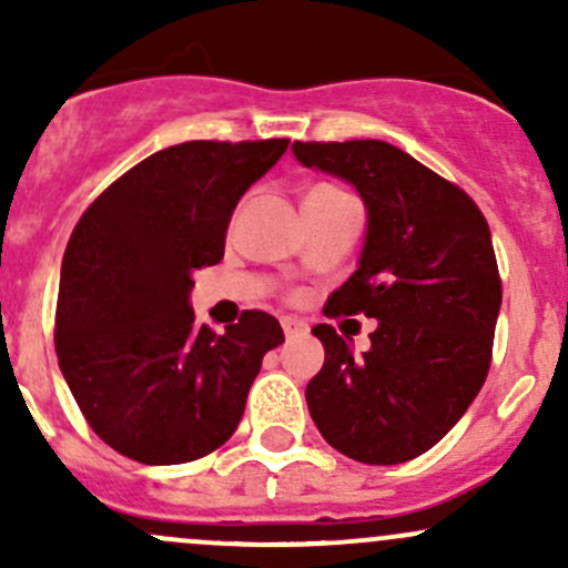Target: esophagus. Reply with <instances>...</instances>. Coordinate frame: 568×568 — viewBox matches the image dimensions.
Masks as SVG:
<instances>
[{
  "label": "esophagus",
  "mask_w": 568,
  "mask_h": 568,
  "mask_svg": "<svg viewBox=\"0 0 568 568\" xmlns=\"http://www.w3.org/2000/svg\"><path fill=\"white\" fill-rule=\"evenodd\" d=\"M280 324H283V332H285V337H302L307 332V324L302 318H291V316H283L280 318Z\"/></svg>",
  "instance_id": "34e87169"
}]
</instances>
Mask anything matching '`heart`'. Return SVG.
<instances>
[{"label":"heart","instance_id":"1","mask_svg":"<svg viewBox=\"0 0 568 568\" xmlns=\"http://www.w3.org/2000/svg\"><path fill=\"white\" fill-rule=\"evenodd\" d=\"M311 192H341V189H335V186H326V183H321V186H313ZM307 192V194H311Z\"/></svg>","mask_w":568,"mask_h":568}]
</instances>
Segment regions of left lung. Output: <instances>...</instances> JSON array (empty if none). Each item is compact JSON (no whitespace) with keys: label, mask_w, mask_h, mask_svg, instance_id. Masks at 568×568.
Returning <instances> with one entry per match:
<instances>
[{"label":"left lung","mask_w":568,"mask_h":568,"mask_svg":"<svg viewBox=\"0 0 568 568\" xmlns=\"http://www.w3.org/2000/svg\"><path fill=\"white\" fill-rule=\"evenodd\" d=\"M294 156L354 183L368 209L357 272L324 313L379 321L363 357L332 324L313 326L326 357L307 409L348 459L409 462L459 423L489 374L503 283L486 216L390 142H294Z\"/></svg>","instance_id":"1"}]
</instances>
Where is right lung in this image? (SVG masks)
<instances>
[{
    "label": "right lung",
    "instance_id": "1",
    "mask_svg": "<svg viewBox=\"0 0 568 568\" xmlns=\"http://www.w3.org/2000/svg\"><path fill=\"white\" fill-rule=\"evenodd\" d=\"M288 140H192L142 159L88 205L62 257L54 348L84 420L118 454L183 464L231 439L268 348L263 311L194 324L192 272L225 252L233 209Z\"/></svg>",
    "mask_w": 568,
    "mask_h": 568
}]
</instances>
